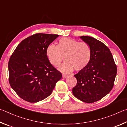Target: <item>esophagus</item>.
Returning <instances> with one entry per match:
<instances>
[{"instance_id": "1", "label": "esophagus", "mask_w": 127, "mask_h": 127, "mask_svg": "<svg viewBox=\"0 0 127 127\" xmlns=\"http://www.w3.org/2000/svg\"><path fill=\"white\" fill-rule=\"evenodd\" d=\"M62 77H63V78H64V79H65V78H66L68 77V75L63 74V75H62Z\"/></svg>"}]
</instances>
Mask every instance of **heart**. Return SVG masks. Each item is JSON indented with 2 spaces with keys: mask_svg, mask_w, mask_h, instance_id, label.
I'll return each instance as SVG.
<instances>
[{
  "mask_svg": "<svg viewBox=\"0 0 127 127\" xmlns=\"http://www.w3.org/2000/svg\"><path fill=\"white\" fill-rule=\"evenodd\" d=\"M47 55L50 63L54 66H58L65 57L66 61L60 66L59 70L69 73L74 69L80 71L87 67L91 61L92 50L86 42L63 38L57 45L52 44L48 46Z\"/></svg>",
  "mask_w": 127,
  "mask_h": 127,
  "instance_id": "obj_1",
  "label": "heart"
}]
</instances>
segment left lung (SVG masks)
Segmentation results:
<instances>
[{"label":"left lung","mask_w":127,"mask_h":127,"mask_svg":"<svg viewBox=\"0 0 127 127\" xmlns=\"http://www.w3.org/2000/svg\"><path fill=\"white\" fill-rule=\"evenodd\" d=\"M80 39L90 45L92 56L87 67L74 75L77 83L72 92L78 99L92 103L111 91L117 69L111 52L104 44L91 36H82Z\"/></svg>","instance_id":"left-lung-1"}]
</instances>
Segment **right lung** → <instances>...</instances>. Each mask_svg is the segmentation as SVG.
<instances>
[{"label":"right lung","mask_w":127,"mask_h":127,"mask_svg":"<svg viewBox=\"0 0 127 127\" xmlns=\"http://www.w3.org/2000/svg\"><path fill=\"white\" fill-rule=\"evenodd\" d=\"M59 35L38 33L17 46L8 63L11 87L23 99L36 103L51 94L62 74L49 61L47 49Z\"/></svg>","instance_id":"add662e5"}]
</instances>
